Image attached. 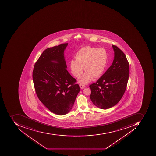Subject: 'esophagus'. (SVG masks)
Returning a JSON list of instances; mask_svg holds the SVG:
<instances>
[{"label": "esophagus", "mask_w": 156, "mask_h": 156, "mask_svg": "<svg viewBox=\"0 0 156 156\" xmlns=\"http://www.w3.org/2000/svg\"><path fill=\"white\" fill-rule=\"evenodd\" d=\"M80 88L81 89H83L85 88L86 86H85L84 85L80 84Z\"/></svg>", "instance_id": "obj_1"}]
</instances>
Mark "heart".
Instances as JSON below:
<instances>
[{
    "mask_svg": "<svg viewBox=\"0 0 156 156\" xmlns=\"http://www.w3.org/2000/svg\"><path fill=\"white\" fill-rule=\"evenodd\" d=\"M76 60L72 59L70 62V68L73 75L79 78L83 72H86L79 80L80 83H89L93 77L102 75L105 70L108 61V53L103 48L83 47L77 52Z\"/></svg>",
    "mask_w": 156,
    "mask_h": 156,
    "instance_id": "heart-1",
    "label": "heart"
}]
</instances>
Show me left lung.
<instances>
[{
  "label": "left lung",
  "mask_w": 156,
  "mask_h": 156,
  "mask_svg": "<svg viewBox=\"0 0 156 156\" xmlns=\"http://www.w3.org/2000/svg\"><path fill=\"white\" fill-rule=\"evenodd\" d=\"M114 57L112 64L96 83L90 85V99L95 106L109 109L120 101L125 92L129 76V65L123 52L112 45Z\"/></svg>",
  "instance_id": "left-lung-1"
}]
</instances>
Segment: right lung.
<instances>
[{"label": "right lung", "instance_id": "add662e5", "mask_svg": "<svg viewBox=\"0 0 156 156\" xmlns=\"http://www.w3.org/2000/svg\"><path fill=\"white\" fill-rule=\"evenodd\" d=\"M67 45L61 44L44 50L33 71L38 98L50 111L59 115L70 112L80 90L66 70L64 51Z\"/></svg>", "mask_w": 156, "mask_h": 156}]
</instances>
